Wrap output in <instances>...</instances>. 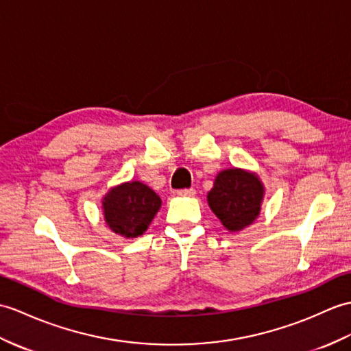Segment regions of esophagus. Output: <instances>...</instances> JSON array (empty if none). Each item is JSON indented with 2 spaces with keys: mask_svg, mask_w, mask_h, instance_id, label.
Returning <instances> with one entry per match:
<instances>
[{
  "mask_svg": "<svg viewBox=\"0 0 351 351\" xmlns=\"http://www.w3.org/2000/svg\"><path fill=\"white\" fill-rule=\"evenodd\" d=\"M178 194L179 195H189V197H193V195H195V190L194 189H184V190H179Z\"/></svg>",
  "mask_w": 351,
  "mask_h": 351,
  "instance_id": "obj_1",
  "label": "esophagus"
}]
</instances>
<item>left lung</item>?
Returning <instances> with one entry per match:
<instances>
[{"mask_svg": "<svg viewBox=\"0 0 351 351\" xmlns=\"http://www.w3.org/2000/svg\"><path fill=\"white\" fill-rule=\"evenodd\" d=\"M265 186L256 173L226 169L208 193V205L230 232H239L256 221L262 209Z\"/></svg>", "mask_w": 351, "mask_h": 351, "instance_id": "left-lung-1", "label": "left lung"}]
</instances>
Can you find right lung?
<instances>
[{
    "label": "right lung",
    "mask_w": 351,
    "mask_h": 351,
    "mask_svg": "<svg viewBox=\"0 0 351 351\" xmlns=\"http://www.w3.org/2000/svg\"><path fill=\"white\" fill-rule=\"evenodd\" d=\"M101 203L106 224L124 238L143 234L161 208L160 195L138 181L113 186Z\"/></svg>",
    "instance_id": "obj_1"
}]
</instances>
